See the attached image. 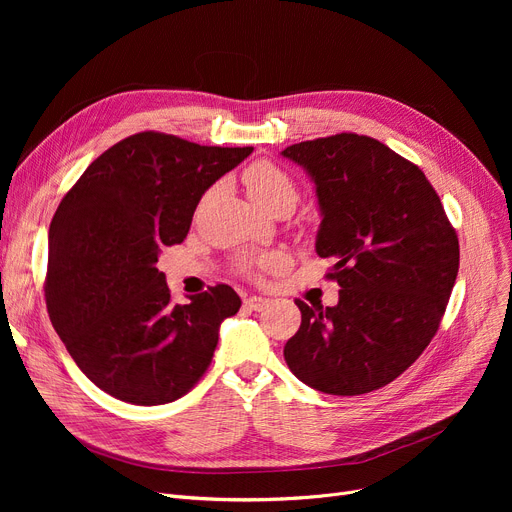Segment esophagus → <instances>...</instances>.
Here are the masks:
<instances>
[{"instance_id": "34e87169", "label": "esophagus", "mask_w": 512, "mask_h": 512, "mask_svg": "<svg viewBox=\"0 0 512 512\" xmlns=\"http://www.w3.org/2000/svg\"><path fill=\"white\" fill-rule=\"evenodd\" d=\"M245 305L251 309V311H263L267 305H270V299H263V297H249L245 301Z\"/></svg>"}]
</instances>
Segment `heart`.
Here are the masks:
<instances>
[{
    "mask_svg": "<svg viewBox=\"0 0 512 512\" xmlns=\"http://www.w3.org/2000/svg\"><path fill=\"white\" fill-rule=\"evenodd\" d=\"M242 180L247 184V191L253 197V201L267 209L274 203L297 199V184H294L292 176L282 170L278 164L270 159H257L242 172ZM282 263V255L270 253V255H247L238 261V272L245 274L247 278H261L263 272L274 270Z\"/></svg>",
    "mask_w": 512,
    "mask_h": 512,
    "instance_id": "b5f03b06",
    "label": "heart"
}]
</instances>
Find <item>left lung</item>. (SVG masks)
I'll list each match as a JSON object with an SVG mask.
<instances>
[{
    "instance_id": "left-lung-1",
    "label": "left lung",
    "mask_w": 512,
    "mask_h": 512,
    "mask_svg": "<svg viewBox=\"0 0 512 512\" xmlns=\"http://www.w3.org/2000/svg\"><path fill=\"white\" fill-rule=\"evenodd\" d=\"M317 186L315 249L334 265L336 307L307 305L286 346L307 386L359 396L407 371L436 336L459 274V236L413 161L365 134L338 132L282 151Z\"/></svg>"
}]
</instances>
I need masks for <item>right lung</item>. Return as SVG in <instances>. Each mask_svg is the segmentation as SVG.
Instances as JSON below:
<instances>
[{
  "label": "right lung",
  "instance_id": "1",
  "mask_svg": "<svg viewBox=\"0 0 512 512\" xmlns=\"http://www.w3.org/2000/svg\"><path fill=\"white\" fill-rule=\"evenodd\" d=\"M251 151L137 132L103 151L60 201L49 226L47 313L103 392L153 407L203 378L240 297L215 284L174 303L157 257L180 245L203 193Z\"/></svg>",
  "mask_w": 512,
  "mask_h": 512
}]
</instances>
